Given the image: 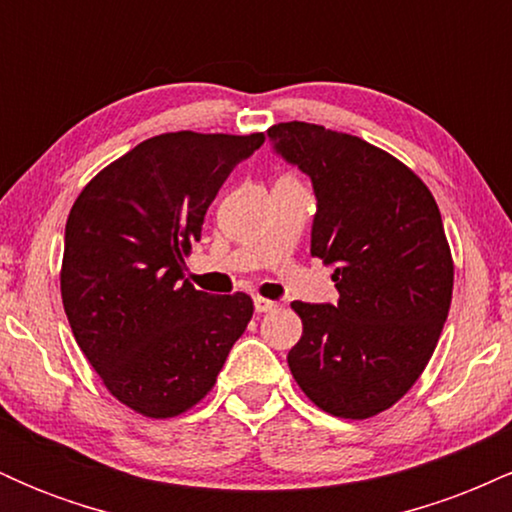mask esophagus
I'll return each instance as SVG.
<instances>
[{
	"mask_svg": "<svg viewBox=\"0 0 512 512\" xmlns=\"http://www.w3.org/2000/svg\"><path fill=\"white\" fill-rule=\"evenodd\" d=\"M274 308H276L274 301H267V298L255 296V310H257V313H272Z\"/></svg>",
	"mask_w": 512,
	"mask_h": 512,
	"instance_id": "obj_1",
	"label": "esophagus"
}]
</instances>
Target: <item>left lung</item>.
Wrapping results in <instances>:
<instances>
[{
	"label": "left lung",
	"instance_id": "left-lung-1",
	"mask_svg": "<svg viewBox=\"0 0 512 512\" xmlns=\"http://www.w3.org/2000/svg\"><path fill=\"white\" fill-rule=\"evenodd\" d=\"M313 182L310 255L334 264L337 305L293 301L303 334L289 368L342 419L390 409L424 373L452 301V255L431 190L378 146L310 122L267 129Z\"/></svg>",
	"mask_w": 512,
	"mask_h": 512
}]
</instances>
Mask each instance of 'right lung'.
I'll return each mask as SVG.
<instances>
[{
  "label": "right lung",
  "instance_id": "add662e5",
  "mask_svg": "<svg viewBox=\"0 0 512 512\" xmlns=\"http://www.w3.org/2000/svg\"><path fill=\"white\" fill-rule=\"evenodd\" d=\"M262 142V132L158 134L103 168L69 211L64 313L110 395L137 414L195 407L248 327V293L197 291L182 257L231 170Z\"/></svg>",
  "mask_w": 512,
  "mask_h": 512
}]
</instances>
